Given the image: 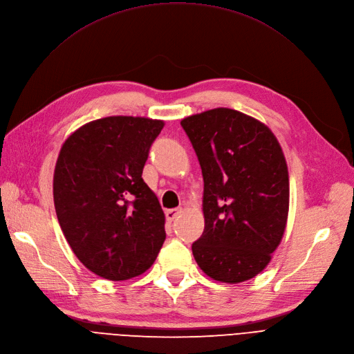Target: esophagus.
Returning a JSON list of instances; mask_svg holds the SVG:
<instances>
[{"label": "esophagus", "mask_w": 354, "mask_h": 354, "mask_svg": "<svg viewBox=\"0 0 354 354\" xmlns=\"http://www.w3.org/2000/svg\"><path fill=\"white\" fill-rule=\"evenodd\" d=\"M181 213V209L180 207H177V209H170V210H167L165 212V217H167V221L168 222H173L174 218L178 216Z\"/></svg>", "instance_id": "1"}]
</instances>
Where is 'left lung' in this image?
I'll use <instances>...</instances> for the list:
<instances>
[{"label":"left lung","instance_id":"obj_1","mask_svg":"<svg viewBox=\"0 0 354 354\" xmlns=\"http://www.w3.org/2000/svg\"><path fill=\"white\" fill-rule=\"evenodd\" d=\"M203 174L205 232L193 243L207 277L239 283L262 272L282 241L290 177L274 132L246 113L216 108L180 122Z\"/></svg>","mask_w":354,"mask_h":354}]
</instances>
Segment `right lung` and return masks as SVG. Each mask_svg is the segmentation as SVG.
<instances>
[{
    "label": "right lung",
    "instance_id": "add662e5",
    "mask_svg": "<svg viewBox=\"0 0 354 354\" xmlns=\"http://www.w3.org/2000/svg\"><path fill=\"white\" fill-rule=\"evenodd\" d=\"M164 121L106 116L63 142L55 167L59 225L73 254L109 281L144 274L165 241V216L142 180Z\"/></svg>",
    "mask_w": 354,
    "mask_h": 354
}]
</instances>
